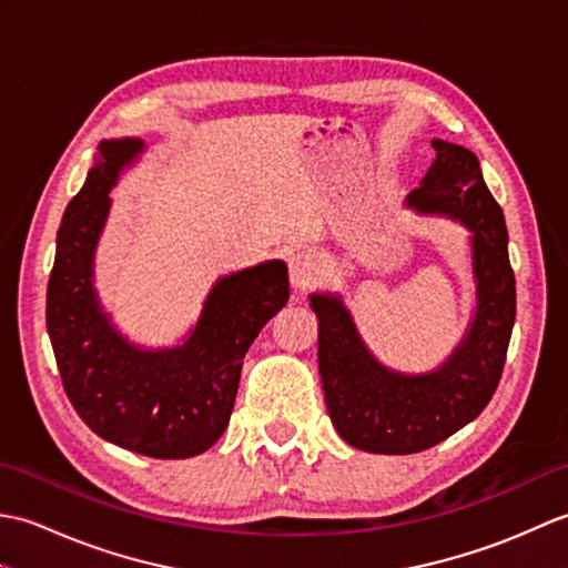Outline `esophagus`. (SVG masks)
I'll return each instance as SVG.
<instances>
[{"instance_id":"obj_1","label":"esophagus","mask_w":568,"mask_h":568,"mask_svg":"<svg viewBox=\"0 0 568 568\" xmlns=\"http://www.w3.org/2000/svg\"><path fill=\"white\" fill-rule=\"evenodd\" d=\"M287 268H291V283L300 293L310 291L324 273L322 261L312 251H295L293 256L287 258Z\"/></svg>"}]
</instances>
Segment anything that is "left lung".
Masks as SVG:
<instances>
[{
    "mask_svg": "<svg viewBox=\"0 0 568 568\" xmlns=\"http://www.w3.org/2000/svg\"><path fill=\"white\" fill-rule=\"evenodd\" d=\"M437 159L407 207L442 214L470 232L476 315L452 356L432 373L385 368L361 339L339 295H312L320 320V376L329 417L346 444L371 454H417L476 419L496 393L515 324L508 229L476 153L434 139Z\"/></svg>",
    "mask_w": 568,
    "mask_h": 568,
    "instance_id": "8db88e82",
    "label": "left lung"
}]
</instances>
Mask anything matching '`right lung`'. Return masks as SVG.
Instances as JSON below:
<instances>
[{
  "mask_svg": "<svg viewBox=\"0 0 568 568\" xmlns=\"http://www.w3.org/2000/svg\"><path fill=\"white\" fill-rule=\"evenodd\" d=\"M139 153L141 139L100 143L58 229L45 324L60 381L84 425L129 452L187 458L207 452L226 429L248 346L291 297L287 265L265 261L220 277L180 346L131 344L102 312L92 277L110 190Z\"/></svg>",
  "mask_w": 568,
  "mask_h": 568,
  "instance_id": "right-lung-1",
  "label": "right lung"
}]
</instances>
